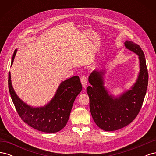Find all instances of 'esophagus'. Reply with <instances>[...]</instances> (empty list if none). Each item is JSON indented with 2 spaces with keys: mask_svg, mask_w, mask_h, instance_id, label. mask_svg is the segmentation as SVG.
Returning <instances> with one entry per match:
<instances>
[{
  "mask_svg": "<svg viewBox=\"0 0 156 156\" xmlns=\"http://www.w3.org/2000/svg\"><path fill=\"white\" fill-rule=\"evenodd\" d=\"M81 82L83 88H86L87 85V79L85 76H82L81 78Z\"/></svg>",
  "mask_w": 156,
  "mask_h": 156,
  "instance_id": "esophagus-1",
  "label": "esophagus"
}]
</instances>
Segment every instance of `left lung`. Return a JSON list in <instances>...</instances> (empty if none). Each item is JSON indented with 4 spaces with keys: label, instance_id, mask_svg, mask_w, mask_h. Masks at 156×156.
Returning <instances> with one entry per match:
<instances>
[{
    "label": "left lung",
    "instance_id": "8db88e82",
    "mask_svg": "<svg viewBox=\"0 0 156 156\" xmlns=\"http://www.w3.org/2000/svg\"><path fill=\"white\" fill-rule=\"evenodd\" d=\"M126 49L138 56L139 72L136 81L130 88L115 96L105 86L106 70L95 69L88 77L87 92L90 99V110L94 121L101 129L112 131L122 128L137 116L148 87V74L146 60L140 46L126 40Z\"/></svg>",
    "mask_w": 156,
    "mask_h": 156
}]
</instances>
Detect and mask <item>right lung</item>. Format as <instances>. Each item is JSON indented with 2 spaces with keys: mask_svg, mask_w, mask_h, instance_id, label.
<instances>
[{
  "mask_svg": "<svg viewBox=\"0 0 156 156\" xmlns=\"http://www.w3.org/2000/svg\"><path fill=\"white\" fill-rule=\"evenodd\" d=\"M17 49L14 51L11 66ZM8 88L16 111L21 119L33 128L45 133H56L63 129L69 120L75 98L82 90L79 77L75 75L62 81L53 98L44 106L33 107L19 97L8 75Z\"/></svg>",
  "mask_w": 156,
  "mask_h": 156,
  "instance_id": "add662e5",
  "label": "right lung"
}]
</instances>
